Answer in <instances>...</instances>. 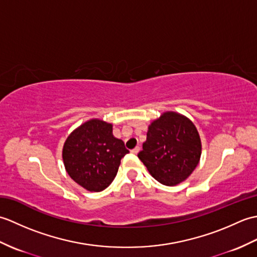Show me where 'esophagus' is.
Listing matches in <instances>:
<instances>
[{
    "instance_id": "esophagus-1",
    "label": "esophagus",
    "mask_w": 257,
    "mask_h": 257,
    "mask_svg": "<svg viewBox=\"0 0 257 257\" xmlns=\"http://www.w3.org/2000/svg\"><path fill=\"white\" fill-rule=\"evenodd\" d=\"M139 151H140V148H139V147H136V148H134V149L132 150V152H133V154H135V155H137Z\"/></svg>"
}]
</instances>
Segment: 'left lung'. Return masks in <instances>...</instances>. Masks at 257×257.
Segmentation results:
<instances>
[{"label": "left lung", "mask_w": 257, "mask_h": 257, "mask_svg": "<svg viewBox=\"0 0 257 257\" xmlns=\"http://www.w3.org/2000/svg\"><path fill=\"white\" fill-rule=\"evenodd\" d=\"M201 154V139L194 123L181 113L166 111L149 124L138 158L158 182L173 187L191 176Z\"/></svg>", "instance_id": "8db88e82"}]
</instances>
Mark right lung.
<instances>
[{"instance_id": "1", "label": "right lung", "mask_w": 257, "mask_h": 257, "mask_svg": "<svg viewBox=\"0 0 257 257\" xmlns=\"http://www.w3.org/2000/svg\"><path fill=\"white\" fill-rule=\"evenodd\" d=\"M128 152L123 141L112 135V123L92 118L69 134L62 156L65 170L76 183L100 192L113 181Z\"/></svg>"}]
</instances>
